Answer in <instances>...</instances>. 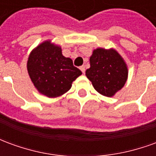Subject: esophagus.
Masks as SVG:
<instances>
[{"instance_id":"1","label":"esophagus","mask_w":156,"mask_h":156,"mask_svg":"<svg viewBox=\"0 0 156 156\" xmlns=\"http://www.w3.org/2000/svg\"><path fill=\"white\" fill-rule=\"evenodd\" d=\"M80 70H81L83 73H85V67H84V66H81V67H80Z\"/></svg>"}]
</instances>
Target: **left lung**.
Listing matches in <instances>:
<instances>
[{
    "instance_id": "8db88e82",
    "label": "left lung",
    "mask_w": 156,
    "mask_h": 156,
    "mask_svg": "<svg viewBox=\"0 0 156 156\" xmlns=\"http://www.w3.org/2000/svg\"><path fill=\"white\" fill-rule=\"evenodd\" d=\"M89 61L90 68L86 70V76L100 94L112 97L124 87L128 78V68L116 50L97 48Z\"/></svg>"
}]
</instances>
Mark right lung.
I'll use <instances>...</instances> for the list:
<instances>
[{
    "label": "right lung",
    "instance_id": "obj_1",
    "mask_svg": "<svg viewBox=\"0 0 156 156\" xmlns=\"http://www.w3.org/2000/svg\"><path fill=\"white\" fill-rule=\"evenodd\" d=\"M27 71L35 88L48 98L61 96L71 88L72 83L82 74L71 58L62 54V48L45 41L29 55Z\"/></svg>",
    "mask_w": 156,
    "mask_h": 156
}]
</instances>
